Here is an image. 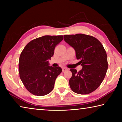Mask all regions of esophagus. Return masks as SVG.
Listing matches in <instances>:
<instances>
[{"mask_svg":"<svg viewBox=\"0 0 122 122\" xmlns=\"http://www.w3.org/2000/svg\"><path fill=\"white\" fill-rule=\"evenodd\" d=\"M67 70H68V69L67 68H66V67H63L62 68V71H67Z\"/></svg>","mask_w":122,"mask_h":122,"instance_id":"obj_1","label":"esophagus"}]
</instances>
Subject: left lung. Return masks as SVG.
Returning a JSON list of instances; mask_svg holds the SVG:
<instances>
[{
  "label": "left lung",
  "mask_w": 122,
  "mask_h": 122,
  "mask_svg": "<svg viewBox=\"0 0 122 122\" xmlns=\"http://www.w3.org/2000/svg\"><path fill=\"white\" fill-rule=\"evenodd\" d=\"M64 40L75 49L76 59L82 66L78 72L71 69L70 87L76 94H90L100 86L106 75L108 67L106 51L100 41L88 35H65Z\"/></svg>",
  "instance_id": "1"
}]
</instances>
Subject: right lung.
Segmentation results:
<instances>
[{
	"label": "right lung",
	"mask_w": 122,
	"mask_h": 122,
	"mask_svg": "<svg viewBox=\"0 0 122 122\" xmlns=\"http://www.w3.org/2000/svg\"><path fill=\"white\" fill-rule=\"evenodd\" d=\"M62 36H45L30 41L25 47L19 61L20 78L29 92L44 96L53 90L61 67L49 66L48 60Z\"/></svg>",
	"instance_id": "right-lung-1"
}]
</instances>
